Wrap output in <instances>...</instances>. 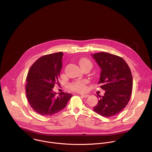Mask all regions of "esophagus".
Listing matches in <instances>:
<instances>
[{
    "instance_id": "34e87169",
    "label": "esophagus",
    "mask_w": 152,
    "mask_h": 152,
    "mask_svg": "<svg viewBox=\"0 0 152 152\" xmlns=\"http://www.w3.org/2000/svg\"><path fill=\"white\" fill-rule=\"evenodd\" d=\"M80 96H81L82 97H84V98H86V97H88L89 96V95H88V94H81Z\"/></svg>"
}]
</instances>
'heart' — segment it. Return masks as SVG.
Returning <instances> with one entry per match:
<instances>
[{"instance_id":"1","label":"heart","mask_w":152,"mask_h":152,"mask_svg":"<svg viewBox=\"0 0 152 152\" xmlns=\"http://www.w3.org/2000/svg\"><path fill=\"white\" fill-rule=\"evenodd\" d=\"M79 64L81 67L85 66H90L92 67L93 66L91 61L87 58H82L80 59ZM86 83H87V81L86 80H77L70 84L69 88L73 91L77 93H83L86 90Z\"/></svg>"}]
</instances>
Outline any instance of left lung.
Returning <instances> with one entry per match:
<instances>
[{
    "mask_svg": "<svg viewBox=\"0 0 152 152\" xmlns=\"http://www.w3.org/2000/svg\"><path fill=\"white\" fill-rule=\"evenodd\" d=\"M93 58L101 69L99 84L105 91L100 96L93 111L110 117L120 113L131 98L133 79L127 64L121 57L106 52L93 54Z\"/></svg>",
    "mask_w": 152,
    "mask_h": 152,
    "instance_id": "1",
    "label": "left lung"
}]
</instances>
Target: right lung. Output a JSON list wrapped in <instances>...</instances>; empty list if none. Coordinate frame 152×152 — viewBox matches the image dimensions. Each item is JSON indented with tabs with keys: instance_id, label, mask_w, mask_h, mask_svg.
<instances>
[{
	"instance_id": "obj_1",
	"label": "right lung",
	"mask_w": 152,
	"mask_h": 152,
	"mask_svg": "<svg viewBox=\"0 0 152 152\" xmlns=\"http://www.w3.org/2000/svg\"><path fill=\"white\" fill-rule=\"evenodd\" d=\"M62 52L42 56L31 67L26 77V93L32 109L42 115H50L63 110L72 95L53 91L62 68Z\"/></svg>"
}]
</instances>
